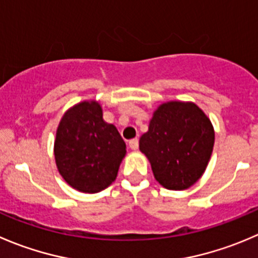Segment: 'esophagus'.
I'll return each mask as SVG.
<instances>
[{
	"mask_svg": "<svg viewBox=\"0 0 258 258\" xmlns=\"http://www.w3.org/2000/svg\"><path fill=\"white\" fill-rule=\"evenodd\" d=\"M128 146H130V149H132V150H137V149H139V139L130 140Z\"/></svg>",
	"mask_w": 258,
	"mask_h": 258,
	"instance_id": "obj_1",
	"label": "esophagus"
}]
</instances>
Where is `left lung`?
I'll use <instances>...</instances> for the list:
<instances>
[{"mask_svg": "<svg viewBox=\"0 0 258 258\" xmlns=\"http://www.w3.org/2000/svg\"><path fill=\"white\" fill-rule=\"evenodd\" d=\"M214 146L211 119L192 102L170 101L152 113L140 151L154 176L169 190H185L206 171Z\"/></svg>", "mask_w": 258, "mask_h": 258, "instance_id": "left-lung-1", "label": "left lung"}]
</instances>
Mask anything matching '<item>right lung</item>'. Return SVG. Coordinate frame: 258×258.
Here are the masks:
<instances>
[{"label":"right lung","mask_w":258,"mask_h":258,"mask_svg":"<svg viewBox=\"0 0 258 258\" xmlns=\"http://www.w3.org/2000/svg\"><path fill=\"white\" fill-rule=\"evenodd\" d=\"M54 156L67 184L94 194L116 180L126 156V144L116 126L103 119L101 104L83 101L62 114L55 135Z\"/></svg>","instance_id":"obj_1"}]
</instances>
